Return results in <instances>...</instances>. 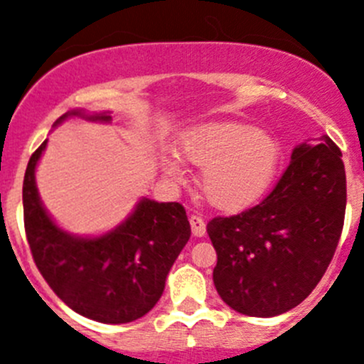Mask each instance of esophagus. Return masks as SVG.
<instances>
[{"label":"esophagus","mask_w":364,"mask_h":364,"mask_svg":"<svg viewBox=\"0 0 364 364\" xmlns=\"http://www.w3.org/2000/svg\"><path fill=\"white\" fill-rule=\"evenodd\" d=\"M189 223H191V231H193L194 237H205V233H207V224H205L203 217L191 215Z\"/></svg>","instance_id":"esophagus-1"}]
</instances>
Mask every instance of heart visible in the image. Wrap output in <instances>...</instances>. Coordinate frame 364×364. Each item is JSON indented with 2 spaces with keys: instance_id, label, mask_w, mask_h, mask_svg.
I'll return each mask as SVG.
<instances>
[{
  "instance_id": "heart-1",
  "label": "heart",
  "mask_w": 364,
  "mask_h": 364,
  "mask_svg": "<svg viewBox=\"0 0 364 364\" xmlns=\"http://www.w3.org/2000/svg\"><path fill=\"white\" fill-rule=\"evenodd\" d=\"M178 152L203 166L200 186L213 207L238 210L256 201L272 181L279 161L277 141L268 133L240 122H205L182 134ZM164 171L178 181L182 161L171 156Z\"/></svg>"
}]
</instances>
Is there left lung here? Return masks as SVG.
Masks as SVG:
<instances>
[{
	"mask_svg": "<svg viewBox=\"0 0 364 364\" xmlns=\"http://www.w3.org/2000/svg\"><path fill=\"white\" fill-rule=\"evenodd\" d=\"M346 205L340 149L326 134L314 147L298 145L259 205L207 224L223 301L250 317H275L299 305L331 263Z\"/></svg>",
	"mask_w": 364,
	"mask_h": 364,
	"instance_id": "1",
	"label": "left lung"
}]
</instances>
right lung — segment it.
I'll return each mask as SVG.
<instances>
[{"mask_svg": "<svg viewBox=\"0 0 364 364\" xmlns=\"http://www.w3.org/2000/svg\"><path fill=\"white\" fill-rule=\"evenodd\" d=\"M70 117L110 121V114L71 110ZM47 140L33 152L22 183L24 228L42 277L71 310L105 324H124L154 309L170 268L191 237L181 203L141 198L124 223L101 237H77L58 226L43 208L35 170Z\"/></svg>", "mask_w": 364, "mask_h": 364, "instance_id": "add662e5", "label": "right lung"}]
</instances>
